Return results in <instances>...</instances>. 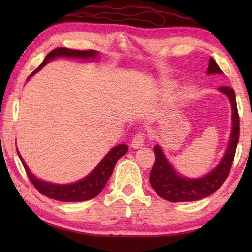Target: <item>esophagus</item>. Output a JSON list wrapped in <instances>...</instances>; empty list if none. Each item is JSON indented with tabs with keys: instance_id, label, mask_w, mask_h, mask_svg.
Masks as SVG:
<instances>
[{
	"instance_id": "1",
	"label": "esophagus",
	"mask_w": 252,
	"mask_h": 252,
	"mask_svg": "<svg viewBox=\"0 0 252 252\" xmlns=\"http://www.w3.org/2000/svg\"><path fill=\"white\" fill-rule=\"evenodd\" d=\"M143 143H144V133L143 132H138V133L133 136V139H132L131 147L134 149H139L143 146Z\"/></svg>"
}]
</instances>
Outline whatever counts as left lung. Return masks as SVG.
<instances>
[{"label":"left lung","mask_w":252,"mask_h":252,"mask_svg":"<svg viewBox=\"0 0 252 252\" xmlns=\"http://www.w3.org/2000/svg\"><path fill=\"white\" fill-rule=\"evenodd\" d=\"M207 73L221 74L223 72L217 64L215 60L210 58ZM218 90L229 97L230 104H231L232 129L231 134H230V141L222 160L206 176L198 179L186 178L180 176L174 170L167 158H165L162 148L159 144H157L153 148L156 161L152 167L149 180H150L153 190L156 191L159 197L171 202L197 201V200L203 199L216 192L223 185L225 179L228 178L239 141L240 126H239V114L234 91L230 87H220Z\"/></svg>","instance_id":"8db88e82"}]
</instances>
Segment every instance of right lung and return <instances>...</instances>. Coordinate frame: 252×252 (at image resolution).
Listing matches in <instances>:
<instances>
[{
  "instance_id": "right-lung-1",
  "label": "right lung",
  "mask_w": 252,
  "mask_h": 252,
  "mask_svg": "<svg viewBox=\"0 0 252 252\" xmlns=\"http://www.w3.org/2000/svg\"><path fill=\"white\" fill-rule=\"evenodd\" d=\"M99 52L94 50H88V51H79V50H71L67 48H58L46 55L43 62L41 63L39 67H36L31 74L29 75L30 79L33 76L36 72H39L42 67H43L46 63L50 62L51 60L57 58H72V59H82V60H94L97 58ZM129 150L126 144H119V146L114 147L106 153L105 157L102 159L96 167L93 169V171L88 174L87 177L81 179V180L67 183V185H58V183H52L42 180V179L36 178L34 174L30 171L28 165L25 164L24 160L21 157L20 152L18 151V155L21 162H22L23 167L27 171V174L30 180L33 183V186L36 188V190L40 193L50 199L58 200V201L63 202H79V201H85V200H90L92 198L96 197L100 194L102 189L105 187V183L108 182L109 178L113 172L114 165L120 159L122 156H125Z\"/></svg>"
}]
</instances>
